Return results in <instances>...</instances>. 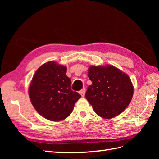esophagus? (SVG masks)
I'll list each match as a JSON object with an SVG mask.
<instances>
[{
	"label": "esophagus",
	"mask_w": 159,
	"mask_h": 159,
	"mask_svg": "<svg viewBox=\"0 0 159 159\" xmlns=\"http://www.w3.org/2000/svg\"><path fill=\"white\" fill-rule=\"evenodd\" d=\"M79 93L81 95V96H85V88H83L81 90L79 91Z\"/></svg>",
	"instance_id": "obj_1"
}]
</instances>
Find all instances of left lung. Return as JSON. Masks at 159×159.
Returning a JSON list of instances; mask_svg holds the SVG:
<instances>
[{
  "mask_svg": "<svg viewBox=\"0 0 159 159\" xmlns=\"http://www.w3.org/2000/svg\"><path fill=\"white\" fill-rule=\"evenodd\" d=\"M88 77L92 84L87 87L85 98L99 116L110 119L126 109L134 90L126 74L111 65L91 66Z\"/></svg>",
  "mask_w": 159,
  "mask_h": 159,
  "instance_id": "8db88e82",
  "label": "left lung"
}]
</instances>
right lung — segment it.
I'll list each match as a JSON object with an SVG mask.
<instances>
[{"instance_id":"1","label":"right lung","mask_w":159,"mask_h":159,"mask_svg":"<svg viewBox=\"0 0 159 159\" xmlns=\"http://www.w3.org/2000/svg\"><path fill=\"white\" fill-rule=\"evenodd\" d=\"M66 72V66L47 62L36 71L30 84L29 94L33 106L48 120L66 119L81 97L71 89L72 83Z\"/></svg>"}]
</instances>
